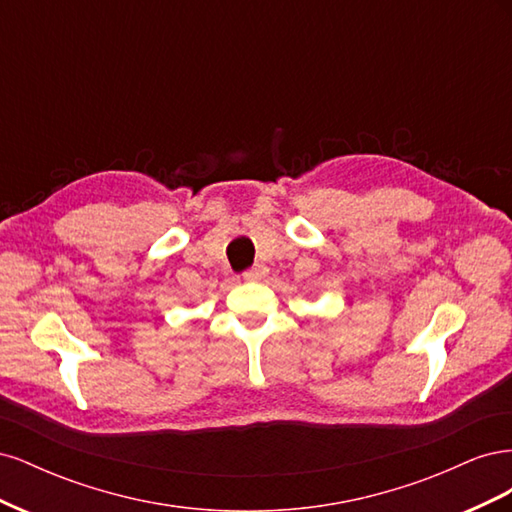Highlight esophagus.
<instances>
[{"mask_svg": "<svg viewBox=\"0 0 512 512\" xmlns=\"http://www.w3.org/2000/svg\"><path fill=\"white\" fill-rule=\"evenodd\" d=\"M267 275V267L265 265H254L247 271H243V280L247 282H256V280H262V277Z\"/></svg>", "mask_w": 512, "mask_h": 512, "instance_id": "esophagus-1", "label": "esophagus"}]
</instances>
